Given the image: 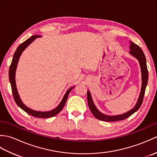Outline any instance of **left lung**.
<instances>
[{"label": "left lung", "mask_w": 157, "mask_h": 157, "mask_svg": "<svg viewBox=\"0 0 157 157\" xmlns=\"http://www.w3.org/2000/svg\"><path fill=\"white\" fill-rule=\"evenodd\" d=\"M129 48L131 51H129V54L134 56L138 60L140 65L141 68V72H142V87H141V92L140 94L138 100L136 103L134 107L130 111L126 112L125 113H123L121 115H106L103 114V113L100 112L97 108L96 107V106L94 104V102L92 101V96L88 90L87 91V99H88V104L89 106V108L90 109L92 113L93 114L96 119L101 121H121V120H123L125 119H127L129 117V116H131L132 114L137 111L138 110L140 107V106L142 104L143 98H144L145 90L147 86L148 79V71L147 69V66H146V60L145 55L143 52L142 50L139 46L137 44H134V42H130V46Z\"/></svg>", "instance_id": "1"}]
</instances>
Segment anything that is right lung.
<instances>
[{"mask_svg":"<svg viewBox=\"0 0 157 157\" xmlns=\"http://www.w3.org/2000/svg\"><path fill=\"white\" fill-rule=\"evenodd\" d=\"M38 37H40V36H38V35L32 36L28 40H26L25 42L21 43V44L18 46L16 50V51L14 53L11 64L10 65L9 71V81H10V83H11V86L13 98H14L15 101L16 102V104L17 105V106H19V107L22 110H23L25 112L28 113L29 115H30L33 117H35L49 118V117H54L56 115H57L58 113L63 109V108L64 107L67 100L69 92H71V90L73 88H74V86L67 90V91L66 92L64 96H63V98L62 99L61 102H60V104L56 106L55 109H52L50 111L42 112V111H34V110L29 109L27 106L23 104L18 94L17 89L16 83H15V71H16L17 66L19 57L20 56H21L23 51H24V50L27 48L28 46L36 38H38Z\"/></svg>","mask_w":157,"mask_h":157,"instance_id":"obj_1","label":"right lung"}]
</instances>
